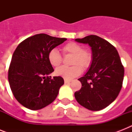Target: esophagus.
Returning <instances> with one entry per match:
<instances>
[{"mask_svg":"<svg viewBox=\"0 0 132 132\" xmlns=\"http://www.w3.org/2000/svg\"><path fill=\"white\" fill-rule=\"evenodd\" d=\"M71 81H72L71 80H67V79H64V83H65L66 84H70Z\"/></svg>","mask_w":132,"mask_h":132,"instance_id":"esophagus-1","label":"esophagus"}]
</instances>
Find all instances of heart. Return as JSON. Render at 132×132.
Returning a JSON list of instances; mask_svg holds the SVG:
<instances>
[{"mask_svg":"<svg viewBox=\"0 0 132 132\" xmlns=\"http://www.w3.org/2000/svg\"><path fill=\"white\" fill-rule=\"evenodd\" d=\"M64 54L72 55L71 64L72 66H61L56 69L55 74L67 80H71L79 76L82 72V68L88 69L92 64V55L90 51L82 48L80 44L70 42L62 47ZM48 60L53 66H58L62 62V57L56 48L51 50L48 54Z\"/></svg>","mask_w":132,"mask_h":132,"instance_id":"obj_1","label":"heart"}]
</instances>
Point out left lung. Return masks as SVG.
<instances>
[{"label":"left lung","instance_id":"1","mask_svg":"<svg viewBox=\"0 0 132 132\" xmlns=\"http://www.w3.org/2000/svg\"><path fill=\"white\" fill-rule=\"evenodd\" d=\"M75 41L88 44L92 62L88 72L78 80L81 88L75 92L77 101L92 111L104 109L117 98L124 77V67L116 48L104 39L90 35Z\"/></svg>","mask_w":132,"mask_h":132}]
</instances>
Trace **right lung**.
<instances>
[{"instance_id": "add662e5", "label": "right lung", "mask_w": 132, "mask_h": 132, "mask_svg": "<svg viewBox=\"0 0 132 132\" xmlns=\"http://www.w3.org/2000/svg\"><path fill=\"white\" fill-rule=\"evenodd\" d=\"M66 40L37 34L27 38L15 48L8 70V80L13 96L24 107L40 110L56 98L64 84V79L48 76L54 69L48 60V54Z\"/></svg>"}]
</instances>
